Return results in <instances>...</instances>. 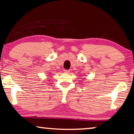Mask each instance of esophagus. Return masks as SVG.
Masks as SVG:
<instances>
[{
  "mask_svg": "<svg viewBox=\"0 0 134 134\" xmlns=\"http://www.w3.org/2000/svg\"><path fill=\"white\" fill-rule=\"evenodd\" d=\"M64 72L65 73H69V70H67V69H64Z\"/></svg>",
  "mask_w": 134,
  "mask_h": 134,
  "instance_id": "esophagus-1",
  "label": "esophagus"
}]
</instances>
